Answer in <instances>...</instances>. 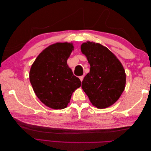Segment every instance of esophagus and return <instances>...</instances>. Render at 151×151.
<instances>
[{"label":"esophagus","mask_w":151,"mask_h":151,"mask_svg":"<svg viewBox=\"0 0 151 151\" xmlns=\"http://www.w3.org/2000/svg\"><path fill=\"white\" fill-rule=\"evenodd\" d=\"M84 76H80L79 77V79H80V80H81V81L82 82V81H83V79H84Z\"/></svg>","instance_id":"1"}]
</instances>
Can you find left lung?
Listing matches in <instances>:
<instances>
[{"instance_id":"obj_1","label":"left lung","mask_w":151,"mask_h":151,"mask_svg":"<svg viewBox=\"0 0 151 151\" xmlns=\"http://www.w3.org/2000/svg\"><path fill=\"white\" fill-rule=\"evenodd\" d=\"M81 48L91 66L82 82V88L93 106L100 109L111 106L125 87L126 75L121 62L101 44L88 42Z\"/></svg>"}]
</instances>
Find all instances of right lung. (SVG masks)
Segmentation results:
<instances>
[{"instance_id": "obj_1", "label": "right lung", "mask_w": 151, "mask_h": 151, "mask_svg": "<svg viewBox=\"0 0 151 151\" xmlns=\"http://www.w3.org/2000/svg\"><path fill=\"white\" fill-rule=\"evenodd\" d=\"M74 48L72 43H57L40 53L32 65L29 80L36 95L55 109L67 106L72 93L81 85L67 60Z\"/></svg>"}]
</instances>
